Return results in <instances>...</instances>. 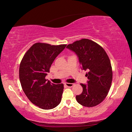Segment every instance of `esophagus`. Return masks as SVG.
<instances>
[{"instance_id":"1","label":"esophagus","mask_w":132,"mask_h":132,"mask_svg":"<svg viewBox=\"0 0 132 132\" xmlns=\"http://www.w3.org/2000/svg\"><path fill=\"white\" fill-rule=\"evenodd\" d=\"M65 86H66L68 87H71L73 86L74 85V83H66L65 84Z\"/></svg>"}]
</instances>
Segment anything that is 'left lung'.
Masks as SVG:
<instances>
[{
    "mask_svg": "<svg viewBox=\"0 0 132 132\" xmlns=\"http://www.w3.org/2000/svg\"><path fill=\"white\" fill-rule=\"evenodd\" d=\"M78 56L81 68L87 70V84L80 83L82 94L77 95L78 103L92 107L102 103L108 95L112 81L110 60L105 51L94 41L83 38L66 46Z\"/></svg>",
    "mask_w": 132,
    "mask_h": 132,
    "instance_id": "1",
    "label": "left lung"
}]
</instances>
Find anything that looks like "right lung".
Wrapping results in <instances>:
<instances>
[{"label": "right lung", "instance_id": "add662e5", "mask_svg": "<svg viewBox=\"0 0 132 132\" xmlns=\"http://www.w3.org/2000/svg\"><path fill=\"white\" fill-rule=\"evenodd\" d=\"M66 46V44L36 43L21 61L19 78L22 88L30 102L39 108L51 109L61 102L63 85H55L46 80L45 77L53 61Z\"/></svg>", "mask_w": 132, "mask_h": 132}]
</instances>
